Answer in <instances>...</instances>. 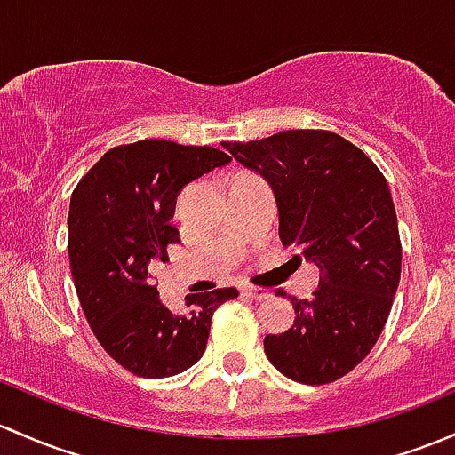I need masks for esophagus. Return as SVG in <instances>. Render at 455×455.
Wrapping results in <instances>:
<instances>
[{
    "mask_svg": "<svg viewBox=\"0 0 455 455\" xmlns=\"http://www.w3.org/2000/svg\"><path fill=\"white\" fill-rule=\"evenodd\" d=\"M242 294L248 296V299H255V300H266L270 296V291L264 288H255V285H243Z\"/></svg>",
    "mask_w": 455,
    "mask_h": 455,
    "instance_id": "obj_1",
    "label": "esophagus"
}]
</instances>
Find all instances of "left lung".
<instances>
[{
	"label": "left lung",
	"instance_id": "8db88e82",
	"mask_svg": "<svg viewBox=\"0 0 455 455\" xmlns=\"http://www.w3.org/2000/svg\"><path fill=\"white\" fill-rule=\"evenodd\" d=\"M222 146L275 191L283 246L299 248L323 272L312 300L290 296L294 324L264 338L267 360L291 381L331 384L379 340L399 288L401 240L388 183L360 148L329 131Z\"/></svg>",
	"mask_w": 455,
	"mask_h": 455
}]
</instances>
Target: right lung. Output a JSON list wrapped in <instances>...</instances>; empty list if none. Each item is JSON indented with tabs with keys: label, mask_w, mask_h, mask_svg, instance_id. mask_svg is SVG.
Masks as SVG:
<instances>
[{
	"label": "right lung",
	"mask_w": 455,
	"mask_h": 455,
	"mask_svg": "<svg viewBox=\"0 0 455 455\" xmlns=\"http://www.w3.org/2000/svg\"><path fill=\"white\" fill-rule=\"evenodd\" d=\"M231 164L218 148L146 140L108 150L69 203V264L80 305L104 351L146 379L179 375L203 357L212 315L235 288L185 296L183 314L161 303L150 270L179 243L170 222L180 189Z\"/></svg>",
	"instance_id": "add662e5"
}]
</instances>
